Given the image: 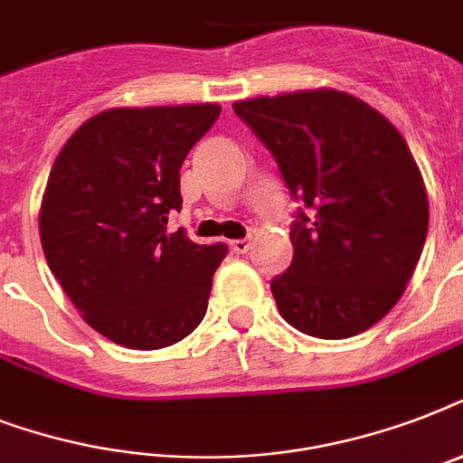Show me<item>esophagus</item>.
I'll list each match as a JSON object with an SVG mask.
<instances>
[{
  "mask_svg": "<svg viewBox=\"0 0 463 463\" xmlns=\"http://www.w3.org/2000/svg\"><path fill=\"white\" fill-rule=\"evenodd\" d=\"M250 247H252V242H250V240H232L231 242V250L235 254H247L250 252Z\"/></svg>",
  "mask_w": 463,
  "mask_h": 463,
  "instance_id": "obj_1",
  "label": "esophagus"
}]
</instances>
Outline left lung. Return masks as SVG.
Here are the masks:
<instances>
[{
  "label": "left lung",
  "instance_id": "obj_1",
  "mask_svg": "<svg viewBox=\"0 0 463 463\" xmlns=\"http://www.w3.org/2000/svg\"><path fill=\"white\" fill-rule=\"evenodd\" d=\"M309 209L293 264L271 281L279 312L317 338H348L399 303L428 235V189L399 129L360 98L307 89L232 103Z\"/></svg>",
  "mask_w": 463,
  "mask_h": 463
}]
</instances>
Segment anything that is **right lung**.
I'll use <instances>...</instances> for the list:
<instances>
[{
	"mask_svg": "<svg viewBox=\"0 0 463 463\" xmlns=\"http://www.w3.org/2000/svg\"><path fill=\"white\" fill-rule=\"evenodd\" d=\"M221 105L110 108L61 146L40 203V242L83 322L134 351L199 326L223 245L165 232L180 211V167Z\"/></svg>",
	"mask_w": 463,
	"mask_h": 463,
	"instance_id": "add662e5",
	"label": "right lung"
}]
</instances>
